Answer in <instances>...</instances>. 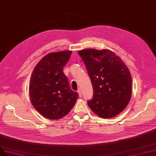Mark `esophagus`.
<instances>
[{"instance_id": "obj_1", "label": "esophagus", "mask_w": 156, "mask_h": 156, "mask_svg": "<svg viewBox=\"0 0 156 156\" xmlns=\"http://www.w3.org/2000/svg\"><path fill=\"white\" fill-rule=\"evenodd\" d=\"M78 95H79L80 97L82 96V91H81V90H78Z\"/></svg>"}]
</instances>
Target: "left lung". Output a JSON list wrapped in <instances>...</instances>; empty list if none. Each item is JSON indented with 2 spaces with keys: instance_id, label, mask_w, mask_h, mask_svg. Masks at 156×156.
Instances as JSON below:
<instances>
[{
  "instance_id": "1",
  "label": "left lung",
  "mask_w": 156,
  "mask_h": 156,
  "mask_svg": "<svg viewBox=\"0 0 156 156\" xmlns=\"http://www.w3.org/2000/svg\"><path fill=\"white\" fill-rule=\"evenodd\" d=\"M83 61L93 88L87 104L102 118H111L127 106L132 95V77L129 68L108 49H87L78 52Z\"/></svg>"
}]
</instances>
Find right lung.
<instances>
[{"label":"right lung","instance_id":"obj_1","mask_svg":"<svg viewBox=\"0 0 156 156\" xmlns=\"http://www.w3.org/2000/svg\"><path fill=\"white\" fill-rule=\"evenodd\" d=\"M71 51L51 53L34 67L30 80L29 93L36 110L46 118L58 119L71 111L78 99L71 90L63 69Z\"/></svg>","mask_w":156,"mask_h":156}]
</instances>
